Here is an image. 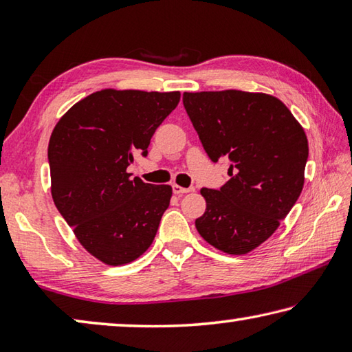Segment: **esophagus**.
I'll list each match as a JSON object with an SVG mask.
<instances>
[{"label":"esophagus","mask_w":352,"mask_h":352,"mask_svg":"<svg viewBox=\"0 0 352 352\" xmlns=\"http://www.w3.org/2000/svg\"><path fill=\"white\" fill-rule=\"evenodd\" d=\"M172 189H174V192L178 194V195L188 194V192H190V190H192V188H182V186H178V184H174V186H172Z\"/></svg>","instance_id":"1"}]
</instances>
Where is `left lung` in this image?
Here are the masks:
<instances>
[{
    "label": "left lung",
    "mask_w": 352,
    "mask_h": 352,
    "mask_svg": "<svg viewBox=\"0 0 352 352\" xmlns=\"http://www.w3.org/2000/svg\"><path fill=\"white\" fill-rule=\"evenodd\" d=\"M183 105L211 162L230 160V180L200 190L195 220L212 247L245 254L269 239L300 197L307 138L281 100L239 90L184 93Z\"/></svg>",
    "instance_id": "left-lung-1"
}]
</instances>
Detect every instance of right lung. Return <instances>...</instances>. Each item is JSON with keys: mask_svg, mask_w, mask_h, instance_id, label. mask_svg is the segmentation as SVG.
<instances>
[{"mask_svg": "<svg viewBox=\"0 0 352 352\" xmlns=\"http://www.w3.org/2000/svg\"><path fill=\"white\" fill-rule=\"evenodd\" d=\"M180 102V93L102 90L71 107L52 130L47 162L62 217L94 258L132 262L151 247L172 188L130 178L133 155Z\"/></svg>", "mask_w": 352, "mask_h": 352, "instance_id": "1", "label": "right lung"}]
</instances>
